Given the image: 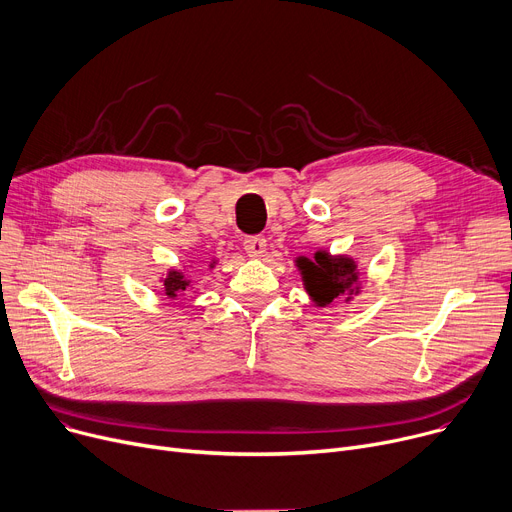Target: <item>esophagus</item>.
I'll use <instances>...</instances> for the list:
<instances>
[{"label": "esophagus", "instance_id": "esophagus-1", "mask_svg": "<svg viewBox=\"0 0 512 512\" xmlns=\"http://www.w3.org/2000/svg\"><path fill=\"white\" fill-rule=\"evenodd\" d=\"M244 250L252 260H258L266 252V239L264 237H248L244 242Z\"/></svg>", "mask_w": 512, "mask_h": 512}]
</instances>
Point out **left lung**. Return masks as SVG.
Instances as JSON below:
<instances>
[{"mask_svg": "<svg viewBox=\"0 0 512 512\" xmlns=\"http://www.w3.org/2000/svg\"><path fill=\"white\" fill-rule=\"evenodd\" d=\"M295 266L302 275L304 289L318 308L345 297L351 302L355 295L362 293V279H359L357 260L347 254H330L328 250H316L314 258L299 256Z\"/></svg>", "mask_w": 512, "mask_h": 512, "instance_id": "obj_1", "label": "left lung"}]
</instances>
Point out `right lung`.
<instances>
[{
  "label": "right lung",
  "mask_w": 512,
  "mask_h": 512,
  "mask_svg": "<svg viewBox=\"0 0 512 512\" xmlns=\"http://www.w3.org/2000/svg\"><path fill=\"white\" fill-rule=\"evenodd\" d=\"M219 264L217 258L210 260L208 268H215ZM188 268L190 266H182V268H167V273L161 275L159 283L163 285V293L173 299V302H177V299H182L186 293H190L194 287H192V277L188 275ZM198 291V289H196ZM194 291V293H196Z\"/></svg>",
  "instance_id": "add662e5"
}]
</instances>
